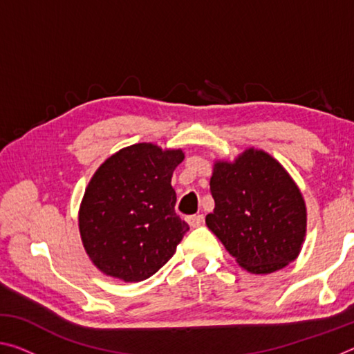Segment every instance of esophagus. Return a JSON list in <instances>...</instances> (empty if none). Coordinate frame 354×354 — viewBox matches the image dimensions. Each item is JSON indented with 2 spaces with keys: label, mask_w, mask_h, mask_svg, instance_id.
Masks as SVG:
<instances>
[{
  "label": "esophagus",
  "mask_w": 354,
  "mask_h": 354,
  "mask_svg": "<svg viewBox=\"0 0 354 354\" xmlns=\"http://www.w3.org/2000/svg\"><path fill=\"white\" fill-rule=\"evenodd\" d=\"M203 221H205L203 215H190V217H187V223L190 227H198L200 225H203Z\"/></svg>",
  "instance_id": "1"
}]
</instances>
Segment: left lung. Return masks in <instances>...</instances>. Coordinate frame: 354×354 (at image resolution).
I'll return each mask as SVG.
<instances>
[{
  "label": "left lung",
  "mask_w": 354,
  "mask_h": 354,
  "mask_svg": "<svg viewBox=\"0 0 354 354\" xmlns=\"http://www.w3.org/2000/svg\"><path fill=\"white\" fill-rule=\"evenodd\" d=\"M206 225L236 262L253 274L278 272L295 261L306 239V203L283 165L250 147L234 160L217 159Z\"/></svg>",
  "instance_id": "obj_1"
}]
</instances>
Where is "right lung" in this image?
Returning a JSON list of instances; mask_svg holds the SVG:
<instances>
[{"label":"right lung","mask_w":354,"mask_h":354,"mask_svg":"<svg viewBox=\"0 0 354 354\" xmlns=\"http://www.w3.org/2000/svg\"><path fill=\"white\" fill-rule=\"evenodd\" d=\"M181 148L136 143L107 158L84 192L77 225L95 267L124 283L151 277L175 254L189 225L175 212L171 176Z\"/></svg>","instance_id":"right-lung-1"}]
</instances>
